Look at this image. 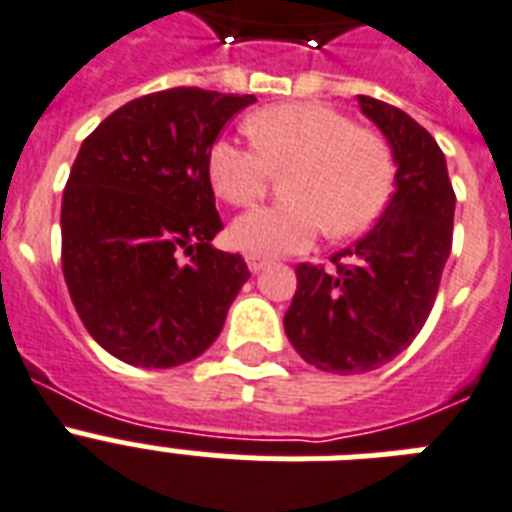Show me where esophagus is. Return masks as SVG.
<instances>
[{
	"label": "esophagus",
	"mask_w": 512,
	"mask_h": 512,
	"mask_svg": "<svg viewBox=\"0 0 512 512\" xmlns=\"http://www.w3.org/2000/svg\"><path fill=\"white\" fill-rule=\"evenodd\" d=\"M247 265H249V270H252V273H260V270L268 265V260H265V257H260V255H249Z\"/></svg>",
	"instance_id": "esophagus-1"
}]
</instances>
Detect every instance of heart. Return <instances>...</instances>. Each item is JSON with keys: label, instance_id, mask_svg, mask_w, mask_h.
Returning a JSON list of instances; mask_svg holds the SVG:
<instances>
[{"label": "heart", "instance_id": "heart-1", "mask_svg": "<svg viewBox=\"0 0 512 512\" xmlns=\"http://www.w3.org/2000/svg\"><path fill=\"white\" fill-rule=\"evenodd\" d=\"M255 141L215 139L207 152V176L228 205L249 207L268 191L273 173H286L278 205L242 215L231 242L249 255H289L307 249L326 228L328 236H357L381 218L397 184L392 144L373 128L334 107L289 102L247 118Z\"/></svg>", "mask_w": 512, "mask_h": 512}]
</instances>
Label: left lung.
<instances>
[{
  "instance_id": "left-lung-1",
  "label": "left lung",
  "mask_w": 512,
  "mask_h": 512,
  "mask_svg": "<svg viewBox=\"0 0 512 512\" xmlns=\"http://www.w3.org/2000/svg\"><path fill=\"white\" fill-rule=\"evenodd\" d=\"M360 110L389 139L397 189L376 226L326 265H297L284 315L294 350L326 373L376 371L429 321L452 249L455 191L434 136L400 107L360 94Z\"/></svg>"
}]
</instances>
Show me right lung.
Wrapping results in <instances>:
<instances>
[{"label": "right lung", "mask_w": 512, "mask_h": 512, "mask_svg": "<svg viewBox=\"0 0 512 512\" xmlns=\"http://www.w3.org/2000/svg\"><path fill=\"white\" fill-rule=\"evenodd\" d=\"M252 94L176 86L128 102L86 139L62 194V276L112 357L173 368L218 339L249 278L210 247L223 228L207 152Z\"/></svg>", "instance_id": "1"}]
</instances>
